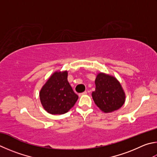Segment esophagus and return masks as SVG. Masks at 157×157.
Instances as JSON below:
<instances>
[{
    "instance_id": "1",
    "label": "esophagus",
    "mask_w": 157,
    "mask_h": 157,
    "mask_svg": "<svg viewBox=\"0 0 157 157\" xmlns=\"http://www.w3.org/2000/svg\"><path fill=\"white\" fill-rule=\"evenodd\" d=\"M86 94H87L86 91H84V92H83V93H79V97H82V96H83V95H86Z\"/></svg>"
}]
</instances>
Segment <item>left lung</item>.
Here are the masks:
<instances>
[{
  "label": "left lung",
  "instance_id": "8db88e82",
  "mask_svg": "<svg viewBox=\"0 0 157 157\" xmlns=\"http://www.w3.org/2000/svg\"><path fill=\"white\" fill-rule=\"evenodd\" d=\"M95 84V90L92 93V98L104 113L114 112L124 104L126 93L115 77L100 72L96 76Z\"/></svg>",
  "mask_w": 157,
  "mask_h": 157
}]
</instances>
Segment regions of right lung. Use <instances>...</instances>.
Returning a JSON list of instances; mask_svg holds the SVG:
<instances>
[{
  "label": "right lung",
  "mask_w": 157,
  "mask_h": 157,
  "mask_svg": "<svg viewBox=\"0 0 157 157\" xmlns=\"http://www.w3.org/2000/svg\"><path fill=\"white\" fill-rule=\"evenodd\" d=\"M67 71H56L40 90L44 109L51 115H63L73 107L78 99L68 82Z\"/></svg>",
  "instance_id": "obj_1"
}]
</instances>
